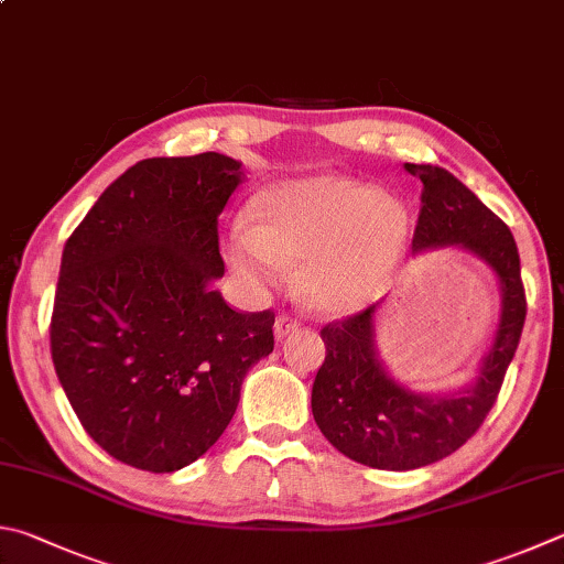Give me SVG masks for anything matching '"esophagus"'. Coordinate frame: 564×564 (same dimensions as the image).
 I'll list each match as a JSON object with an SVG mask.
<instances>
[{
    "label": "esophagus",
    "mask_w": 564,
    "mask_h": 564,
    "mask_svg": "<svg viewBox=\"0 0 564 564\" xmlns=\"http://www.w3.org/2000/svg\"><path fill=\"white\" fill-rule=\"evenodd\" d=\"M299 325L301 323L295 321V317H291L289 313H279V317H275V337L283 340V337H289L299 330Z\"/></svg>",
    "instance_id": "34e87169"
}]
</instances>
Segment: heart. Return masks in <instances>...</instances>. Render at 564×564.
<instances>
[{
    "instance_id": "heart-1",
    "label": "heart",
    "mask_w": 564,
    "mask_h": 564,
    "mask_svg": "<svg viewBox=\"0 0 564 564\" xmlns=\"http://www.w3.org/2000/svg\"><path fill=\"white\" fill-rule=\"evenodd\" d=\"M253 227L229 237L243 279L269 285L305 261L303 289L325 311H360L382 295L409 243L402 199L343 175L289 180L256 199Z\"/></svg>"
}]
</instances>
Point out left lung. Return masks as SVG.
Returning a JSON list of instances; mask_svg holds the SVG:
<instances>
[{"label":"left lung","mask_w":564,"mask_h":564,"mask_svg":"<svg viewBox=\"0 0 564 564\" xmlns=\"http://www.w3.org/2000/svg\"><path fill=\"white\" fill-rule=\"evenodd\" d=\"M404 170L424 184L412 251L460 247L488 263L500 283V321L476 380L444 394L412 392L384 370L375 347L380 303L323 327L325 362L311 397L315 424L337 452L382 470L436 464L478 432L496 404L528 313L520 256L506 224L448 170L412 162Z\"/></svg>","instance_id":"obj_1"}]
</instances>
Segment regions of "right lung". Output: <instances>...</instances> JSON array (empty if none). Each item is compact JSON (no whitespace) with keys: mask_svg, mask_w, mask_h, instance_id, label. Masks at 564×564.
I'll use <instances>...</instances> for the list:
<instances>
[{"mask_svg":"<svg viewBox=\"0 0 564 564\" xmlns=\"http://www.w3.org/2000/svg\"><path fill=\"white\" fill-rule=\"evenodd\" d=\"M243 180L219 152L152 158L100 194L70 234L51 357L88 436L152 474L189 466L237 412L249 367L273 352L271 311L237 313L219 214Z\"/></svg>","mask_w":564,"mask_h":564,"instance_id":"right-lung-1","label":"right lung"}]
</instances>
